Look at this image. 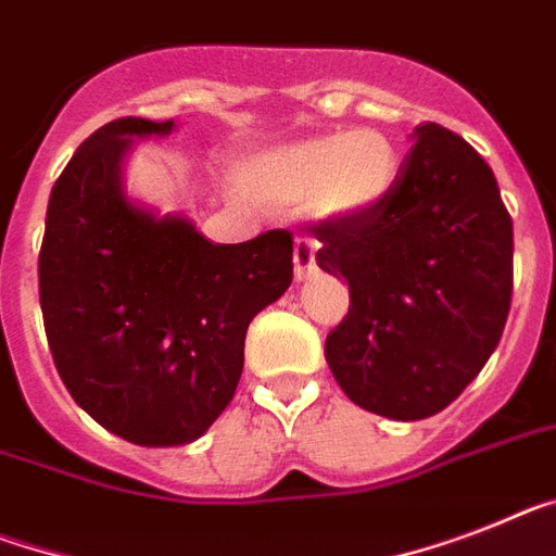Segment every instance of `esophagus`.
<instances>
[{
  "label": "esophagus",
  "instance_id": "obj_1",
  "mask_svg": "<svg viewBox=\"0 0 556 556\" xmlns=\"http://www.w3.org/2000/svg\"><path fill=\"white\" fill-rule=\"evenodd\" d=\"M319 265H316V242L307 240V237H300L296 245H293V274L296 279L314 277Z\"/></svg>",
  "mask_w": 556,
  "mask_h": 556
}]
</instances>
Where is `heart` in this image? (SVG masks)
Returning <instances> with one entry per match:
<instances>
[{
    "mask_svg": "<svg viewBox=\"0 0 556 556\" xmlns=\"http://www.w3.org/2000/svg\"><path fill=\"white\" fill-rule=\"evenodd\" d=\"M395 175L393 143L372 129L330 132L293 143L254 169V189L274 203L319 198L325 212L348 214L384 198Z\"/></svg>",
    "mask_w": 556,
    "mask_h": 556,
    "instance_id": "obj_1",
    "label": "heart"
}]
</instances>
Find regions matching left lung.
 Wrapping results in <instances>:
<instances>
[{"mask_svg": "<svg viewBox=\"0 0 556 556\" xmlns=\"http://www.w3.org/2000/svg\"><path fill=\"white\" fill-rule=\"evenodd\" d=\"M379 203L314 226L316 263L350 286L325 358L362 409L418 421L483 370L511 307V217L460 135L415 127Z\"/></svg>", "mask_w": 556, "mask_h": 556, "instance_id": "left-lung-1", "label": "left lung"}]
</instances>
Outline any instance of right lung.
Returning <instances> with one entry per match:
<instances>
[{
    "label": "right lung",
    "mask_w": 556,
    "mask_h": 556,
    "mask_svg": "<svg viewBox=\"0 0 556 556\" xmlns=\"http://www.w3.org/2000/svg\"><path fill=\"white\" fill-rule=\"evenodd\" d=\"M172 127L118 118L96 129L50 191L39 251L55 370L78 407L138 446L189 444L217 421L240 384L249 321L293 279L286 228L217 245L124 198L129 138Z\"/></svg>",
    "instance_id": "right-lung-1"
}]
</instances>
